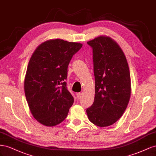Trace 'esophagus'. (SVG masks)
I'll list each match as a JSON object with an SVG mask.
<instances>
[{
	"mask_svg": "<svg viewBox=\"0 0 156 156\" xmlns=\"http://www.w3.org/2000/svg\"><path fill=\"white\" fill-rule=\"evenodd\" d=\"M81 96H82V93H76V97H77L79 98V97H80Z\"/></svg>",
	"mask_w": 156,
	"mask_h": 156,
	"instance_id": "34e87169",
	"label": "esophagus"
}]
</instances>
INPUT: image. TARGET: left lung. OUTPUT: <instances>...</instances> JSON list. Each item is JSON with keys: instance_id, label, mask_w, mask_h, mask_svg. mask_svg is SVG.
<instances>
[{"instance_id": "obj_1", "label": "left lung", "mask_w": 156, "mask_h": 156, "mask_svg": "<svg viewBox=\"0 0 156 156\" xmlns=\"http://www.w3.org/2000/svg\"><path fill=\"white\" fill-rule=\"evenodd\" d=\"M93 49L95 99L87 108L90 121L99 127L112 125L122 117L131 96V77L126 57L118 44L101 36L87 42Z\"/></svg>"}]
</instances>
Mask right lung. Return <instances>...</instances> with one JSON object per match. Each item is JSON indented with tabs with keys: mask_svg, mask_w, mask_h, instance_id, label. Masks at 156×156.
<instances>
[{
	"mask_svg": "<svg viewBox=\"0 0 156 156\" xmlns=\"http://www.w3.org/2000/svg\"><path fill=\"white\" fill-rule=\"evenodd\" d=\"M82 44L61 39L42 43L31 56L27 69L24 88L33 117L46 126H55L67 116L74 98L65 80L73 56Z\"/></svg>",
	"mask_w": 156,
	"mask_h": 156,
	"instance_id": "obj_1",
	"label": "right lung"
}]
</instances>
